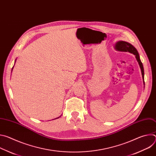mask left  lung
Returning <instances> with one entry per match:
<instances>
[{"label": "left lung", "mask_w": 156, "mask_h": 156, "mask_svg": "<svg viewBox=\"0 0 156 156\" xmlns=\"http://www.w3.org/2000/svg\"><path fill=\"white\" fill-rule=\"evenodd\" d=\"M115 49L116 50L120 51H122V52H128L129 53H131L133 54H134L135 55V57L139 63V65L140 66V69L141 70V73H142V76H143V83L144 84V68H143V63L140 60V55L138 54V52L137 51L136 49L133 46V45H131V44L125 42V41H118L115 46Z\"/></svg>", "instance_id": "left-lung-1"}]
</instances>
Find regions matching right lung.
Masks as SVG:
<instances>
[{
  "label": "right lung",
  "instance_id": "add662e5",
  "mask_svg": "<svg viewBox=\"0 0 156 156\" xmlns=\"http://www.w3.org/2000/svg\"><path fill=\"white\" fill-rule=\"evenodd\" d=\"M13 68H12V70H13ZM58 118H59V117H58ZM58 118H57V119H58Z\"/></svg>",
  "mask_w": 156,
  "mask_h": 156
}]
</instances>
